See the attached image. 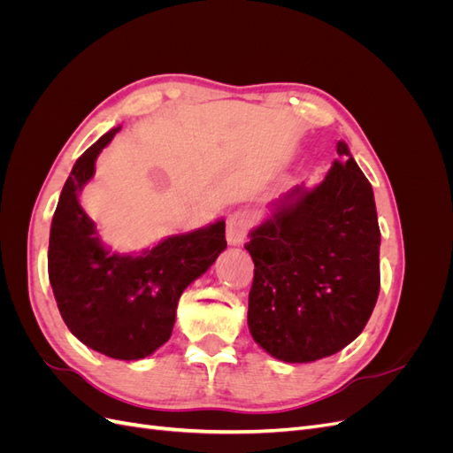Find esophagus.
<instances>
[{
  "mask_svg": "<svg viewBox=\"0 0 453 453\" xmlns=\"http://www.w3.org/2000/svg\"><path fill=\"white\" fill-rule=\"evenodd\" d=\"M253 225V215L245 210H238L226 221V240L230 245H240Z\"/></svg>",
  "mask_w": 453,
  "mask_h": 453,
  "instance_id": "esophagus-1",
  "label": "esophagus"
}]
</instances>
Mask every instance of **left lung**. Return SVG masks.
<instances>
[{
  "label": "left lung",
  "instance_id": "obj_1",
  "mask_svg": "<svg viewBox=\"0 0 453 453\" xmlns=\"http://www.w3.org/2000/svg\"><path fill=\"white\" fill-rule=\"evenodd\" d=\"M325 180L293 187L250 232L255 273L248 325L257 344L285 363L344 349L380 293L374 193L344 142Z\"/></svg>",
  "mask_w": 453,
  "mask_h": 453
}]
</instances>
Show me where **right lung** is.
<instances>
[{"label": "right lung", "mask_w": 453, "mask_h": 453, "mask_svg": "<svg viewBox=\"0 0 453 453\" xmlns=\"http://www.w3.org/2000/svg\"><path fill=\"white\" fill-rule=\"evenodd\" d=\"M88 147L67 177L49 240V280L64 323L94 351L138 361L166 344L181 293L226 250L225 221L170 236L142 255L111 253L79 203L102 149Z\"/></svg>", "instance_id": "1"}]
</instances>
